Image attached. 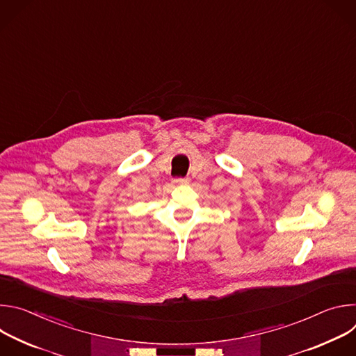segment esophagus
Masks as SVG:
<instances>
[{"label": "esophagus", "instance_id": "obj_1", "mask_svg": "<svg viewBox=\"0 0 356 356\" xmlns=\"http://www.w3.org/2000/svg\"><path fill=\"white\" fill-rule=\"evenodd\" d=\"M188 181H190V179H187V177H179V179H175L173 180V183L175 184H188Z\"/></svg>", "mask_w": 356, "mask_h": 356}]
</instances>
